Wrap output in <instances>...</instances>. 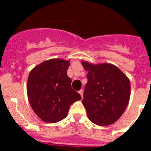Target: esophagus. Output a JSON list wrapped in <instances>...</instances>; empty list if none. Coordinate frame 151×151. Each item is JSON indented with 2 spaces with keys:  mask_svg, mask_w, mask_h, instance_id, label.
Returning <instances> with one entry per match:
<instances>
[{
  "mask_svg": "<svg viewBox=\"0 0 151 151\" xmlns=\"http://www.w3.org/2000/svg\"><path fill=\"white\" fill-rule=\"evenodd\" d=\"M78 93H79L80 95H81V97H82H82H83V90H80L79 91H78Z\"/></svg>",
  "mask_w": 151,
  "mask_h": 151,
  "instance_id": "1",
  "label": "esophagus"
}]
</instances>
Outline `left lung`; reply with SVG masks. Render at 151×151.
I'll return each instance as SVG.
<instances>
[{"label": "left lung", "instance_id": "left-lung-1", "mask_svg": "<svg viewBox=\"0 0 151 151\" xmlns=\"http://www.w3.org/2000/svg\"><path fill=\"white\" fill-rule=\"evenodd\" d=\"M82 64L88 72L82 101L88 117L97 125H112L122 116L129 104L130 81L113 64H93L85 60Z\"/></svg>", "mask_w": 151, "mask_h": 151}]
</instances>
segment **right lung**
I'll return each instance as SVG.
<instances>
[{"label":"right lung","instance_id":"1","mask_svg":"<svg viewBox=\"0 0 151 151\" xmlns=\"http://www.w3.org/2000/svg\"><path fill=\"white\" fill-rule=\"evenodd\" d=\"M70 60H45L30 71L27 95L32 110L41 120L54 123L66 117L73 103L82 99L71 87L67 69Z\"/></svg>","mask_w":151,"mask_h":151}]
</instances>
